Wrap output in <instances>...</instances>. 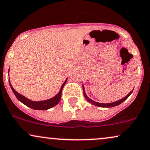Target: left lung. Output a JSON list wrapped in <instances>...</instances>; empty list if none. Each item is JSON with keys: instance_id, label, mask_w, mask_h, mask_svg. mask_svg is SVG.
Instances as JSON below:
<instances>
[{"instance_id": "1", "label": "left lung", "mask_w": 150, "mask_h": 150, "mask_svg": "<svg viewBox=\"0 0 150 150\" xmlns=\"http://www.w3.org/2000/svg\"><path fill=\"white\" fill-rule=\"evenodd\" d=\"M82 88H83V93H84V98L86 99L87 101H88V102H90L91 104H92L93 105L97 106V107H106V108L113 107H115V106L120 105L121 103H122V102H124L125 100H126L129 97V96L132 93V92H133V90H134V89H133L132 91H130L129 93H128L127 95L125 97H124L123 98H122V99H120L119 100H117V101H115V102H111V103H100V102H96V101H94V100L90 99V98H89L88 96H86V92H85L84 84H82Z\"/></svg>"}]
</instances>
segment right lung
<instances>
[{"label":"right lung","mask_w":150,"mask_h":150,"mask_svg":"<svg viewBox=\"0 0 150 150\" xmlns=\"http://www.w3.org/2000/svg\"><path fill=\"white\" fill-rule=\"evenodd\" d=\"M67 79H66V80L63 83V84L62 85L61 88H60L59 91L57 94L55 96L52 98H50L48 100H41V101H33V100H31L30 99H28L25 96H22L20 93H18L16 91L14 90V88H13L12 84L10 83V80H9V86H10L11 88H12L13 93H14L15 96H16L17 99L21 102H22L23 104H24L25 105H26L27 107L31 108L33 109H35V110H47L50 109L54 106H56L57 104L59 102L60 99H61L62 97V89H63L64 85L66 84V81H67Z\"/></svg>","instance_id":"add662e5"}]
</instances>
